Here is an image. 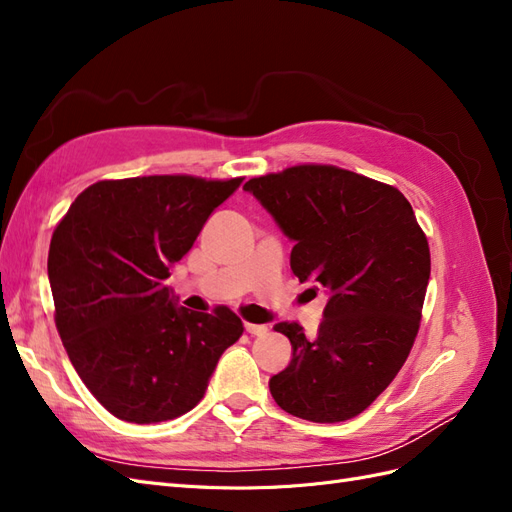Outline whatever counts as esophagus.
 I'll use <instances>...</instances> for the list:
<instances>
[{"mask_svg":"<svg viewBox=\"0 0 512 512\" xmlns=\"http://www.w3.org/2000/svg\"><path fill=\"white\" fill-rule=\"evenodd\" d=\"M245 331L250 335H265L267 327L265 324H254V322H245Z\"/></svg>","mask_w":512,"mask_h":512,"instance_id":"34e87169","label":"esophagus"}]
</instances>
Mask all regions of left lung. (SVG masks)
Wrapping results in <instances>:
<instances>
[{
	"label": "left lung",
	"mask_w": 512,
	"mask_h": 512,
	"mask_svg": "<svg viewBox=\"0 0 512 512\" xmlns=\"http://www.w3.org/2000/svg\"><path fill=\"white\" fill-rule=\"evenodd\" d=\"M243 190L294 241L299 282L329 292L316 337L297 322L273 327L292 344L288 367L269 380L275 404L305 421H348L412 350L431 273L425 232L397 188L337 166H292Z\"/></svg>",
	"instance_id": "8db88e82"
}]
</instances>
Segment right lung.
Returning <instances> with one entry per match:
<instances>
[{"instance_id":"obj_1","label":"right lung","mask_w":512,"mask_h":512,"mask_svg":"<svg viewBox=\"0 0 512 512\" xmlns=\"http://www.w3.org/2000/svg\"><path fill=\"white\" fill-rule=\"evenodd\" d=\"M241 177L151 175L98 181L53 232L55 322L87 389L128 423H162L203 399L243 322L228 307L190 312L164 284Z\"/></svg>"}]
</instances>
